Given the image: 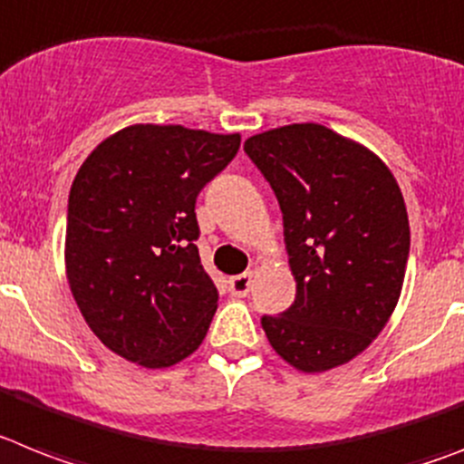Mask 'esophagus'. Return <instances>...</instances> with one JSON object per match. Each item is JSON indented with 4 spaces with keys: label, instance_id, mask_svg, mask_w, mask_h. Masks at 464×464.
Instances as JSON below:
<instances>
[{
    "label": "esophagus",
    "instance_id": "obj_1",
    "mask_svg": "<svg viewBox=\"0 0 464 464\" xmlns=\"http://www.w3.org/2000/svg\"><path fill=\"white\" fill-rule=\"evenodd\" d=\"M251 281H253L251 272L232 276V279H229V291H232V295H237V298H244V295L251 291Z\"/></svg>",
    "mask_w": 464,
    "mask_h": 464
}]
</instances>
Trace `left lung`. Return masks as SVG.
I'll list each match as a JSON object with an SVG mask.
<instances>
[{
    "label": "left lung",
    "instance_id": "left-lung-1",
    "mask_svg": "<svg viewBox=\"0 0 464 464\" xmlns=\"http://www.w3.org/2000/svg\"><path fill=\"white\" fill-rule=\"evenodd\" d=\"M284 216L295 300L263 316L284 362L322 373L366 350L401 295L411 229L382 161L322 124H291L244 142Z\"/></svg>",
    "mask_w": 464,
    "mask_h": 464
}]
</instances>
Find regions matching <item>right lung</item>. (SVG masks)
I'll return each instance as SVG.
<instances>
[{
	"mask_svg": "<svg viewBox=\"0 0 464 464\" xmlns=\"http://www.w3.org/2000/svg\"><path fill=\"white\" fill-rule=\"evenodd\" d=\"M239 133L136 124L105 138L67 199L65 270L89 328L145 368L201 345L218 288L199 260L194 204L235 160Z\"/></svg>",
	"mask_w": 464,
	"mask_h": 464,
	"instance_id": "1",
	"label": "right lung"
}]
</instances>
